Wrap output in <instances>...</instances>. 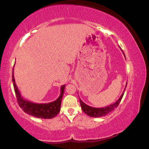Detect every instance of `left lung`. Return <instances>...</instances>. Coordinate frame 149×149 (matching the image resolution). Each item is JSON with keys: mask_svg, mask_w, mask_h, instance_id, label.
<instances>
[{"mask_svg": "<svg viewBox=\"0 0 149 149\" xmlns=\"http://www.w3.org/2000/svg\"><path fill=\"white\" fill-rule=\"evenodd\" d=\"M124 56H125V55H124ZM127 83H126L125 87H127ZM125 89H124L123 93H122L119 98L118 99L115 103L111 104H110L109 106H107V107H106L94 108V107H89V106L87 105L86 104H85L80 98H79L81 109H82L83 111L84 112L86 115H87L91 117H103V116L107 115V114H109V113H111V111H113V110L115 109V108H117L118 107V105L119 104L120 102H121L122 97H123V96L124 91H125Z\"/></svg>", "mask_w": 149, "mask_h": 149, "instance_id": "1", "label": "left lung"}]
</instances>
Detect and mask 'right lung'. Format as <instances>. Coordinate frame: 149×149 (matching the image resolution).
<instances>
[{
  "instance_id": "1",
  "label": "right lung",
  "mask_w": 149,
  "mask_h": 149,
  "mask_svg": "<svg viewBox=\"0 0 149 149\" xmlns=\"http://www.w3.org/2000/svg\"><path fill=\"white\" fill-rule=\"evenodd\" d=\"M13 68V74H12V81H13L14 90H15V95L17 97V102L22 109L28 115L33 116V117L40 118V119H52L60 111L61 103L63 95L64 93L65 85L61 87V93L58 98L52 102L45 103V104H38L32 102L24 99L22 96L19 89L16 85L15 79H14Z\"/></svg>"
}]
</instances>
